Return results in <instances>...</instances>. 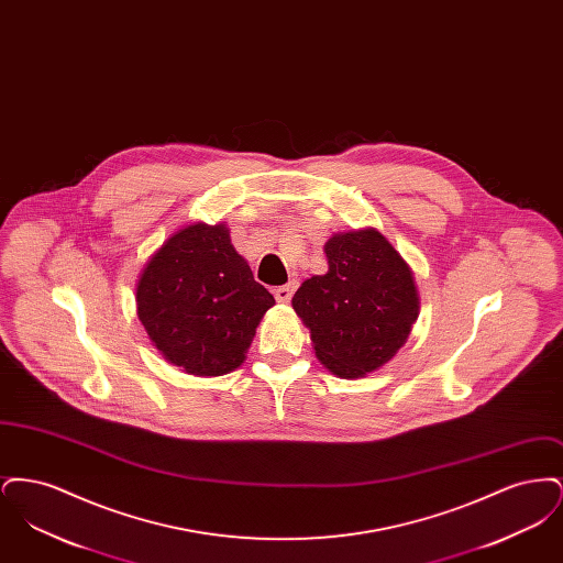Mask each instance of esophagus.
Returning a JSON list of instances; mask_svg holds the SVG:
<instances>
[{
  "mask_svg": "<svg viewBox=\"0 0 563 563\" xmlns=\"http://www.w3.org/2000/svg\"><path fill=\"white\" fill-rule=\"evenodd\" d=\"M294 291L295 283H289V285L276 287V289H274V297H276V301H280V303H287V301H291V297H294Z\"/></svg>",
  "mask_w": 563,
  "mask_h": 563,
  "instance_id": "obj_1",
  "label": "esophagus"
}]
</instances>
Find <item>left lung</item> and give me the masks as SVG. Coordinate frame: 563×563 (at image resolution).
I'll return each instance as SVG.
<instances>
[{"instance_id": "obj_1", "label": "left lung", "mask_w": 563, "mask_h": 563, "mask_svg": "<svg viewBox=\"0 0 563 563\" xmlns=\"http://www.w3.org/2000/svg\"><path fill=\"white\" fill-rule=\"evenodd\" d=\"M329 269L295 291V314L310 329L317 358L338 377L384 367L405 346L420 314L413 272L375 228L324 242Z\"/></svg>"}]
</instances>
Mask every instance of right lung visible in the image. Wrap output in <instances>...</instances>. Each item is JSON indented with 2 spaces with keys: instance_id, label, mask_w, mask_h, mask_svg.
Here are the masks:
<instances>
[{
  "instance_id": "1",
  "label": "right lung",
  "mask_w": 563,
  "mask_h": 563,
  "mask_svg": "<svg viewBox=\"0 0 563 563\" xmlns=\"http://www.w3.org/2000/svg\"><path fill=\"white\" fill-rule=\"evenodd\" d=\"M136 314L162 356L198 377L239 369L274 297L253 278L225 223L194 221L141 269Z\"/></svg>"
}]
</instances>
